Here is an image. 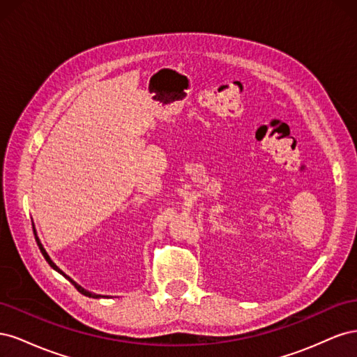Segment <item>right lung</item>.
<instances>
[{
    "instance_id": "1",
    "label": "right lung",
    "mask_w": 357,
    "mask_h": 357,
    "mask_svg": "<svg viewBox=\"0 0 357 357\" xmlns=\"http://www.w3.org/2000/svg\"><path fill=\"white\" fill-rule=\"evenodd\" d=\"M32 226H34V225H32ZM34 235H36V240H37V244H38V247H40V250H41V253H43V256H45V259H46V261H47V264L53 268V269H55V271H58L59 274H62L63 277H66L67 280H68V282H71L73 283V286L75 287V289H77L79 291H80V294H83L84 296H89V298H110V296H107V295H96V294H92V291H89V290H86V289H83L80 284H77V283H75L74 282V280L71 278V277H68L66 273H63L62 271V269H59L58 266H56V264L55 262H53L52 261V259H50V256L47 255V252L45 250V247H43V244H41V241H40V238H38V236H37V232H36V229H34Z\"/></svg>"
}]
</instances>
